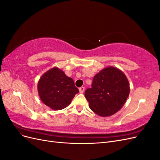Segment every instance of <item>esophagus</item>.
Instances as JSON below:
<instances>
[{"instance_id": "1", "label": "esophagus", "mask_w": 160, "mask_h": 160, "mask_svg": "<svg viewBox=\"0 0 160 160\" xmlns=\"http://www.w3.org/2000/svg\"><path fill=\"white\" fill-rule=\"evenodd\" d=\"M84 91H85V88L84 87H81V88H79V92L81 93H83V92H84Z\"/></svg>"}]
</instances>
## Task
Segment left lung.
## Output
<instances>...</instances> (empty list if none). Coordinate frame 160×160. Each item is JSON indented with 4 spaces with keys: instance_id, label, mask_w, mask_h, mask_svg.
<instances>
[{
    "instance_id": "obj_1",
    "label": "left lung",
    "mask_w": 160,
    "mask_h": 160,
    "mask_svg": "<svg viewBox=\"0 0 160 160\" xmlns=\"http://www.w3.org/2000/svg\"><path fill=\"white\" fill-rule=\"evenodd\" d=\"M129 94V85L122 71L113 67L101 71L93 79L85 96L90 109L100 116L115 114L123 107Z\"/></svg>"
}]
</instances>
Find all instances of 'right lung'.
Segmentation results:
<instances>
[{
	"mask_svg": "<svg viewBox=\"0 0 160 160\" xmlns=\"http://www.w3.org/2000/svg\"><path fill=\"white\" fill-rule=\"evenodd\" d=\"M41 101L52 109L60 110L68 106L79 89L64 72L55 67L47 71L38 83Z\"/></svg>",
	"mask_w": 160,
	"mask_h": 160,
	"instance_id": "add662e5",
	"label": "right lung"
}]
</instances>
